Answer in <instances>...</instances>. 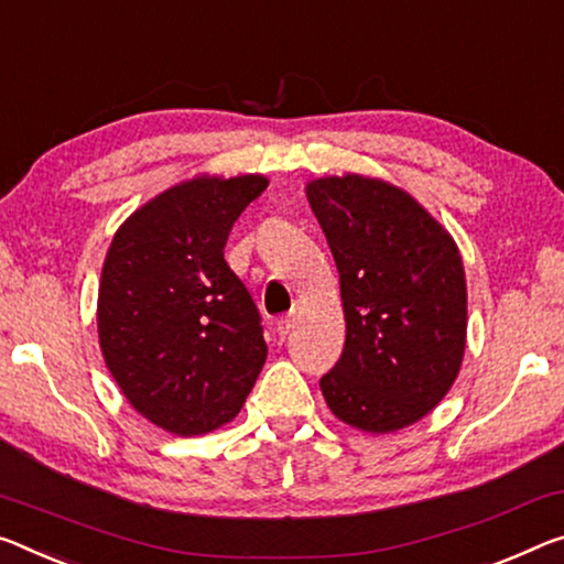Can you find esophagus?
Listing matches in <instances>:
<instances>
[{"mask_svg":"<svg viewBox=\"0 0 564 564\" xmlns=\"http://www.w3.org/2000/svg\"><path fill=\"white\" fill-rule=\"evenodd\" d=\"M293 321H296V318H293V314H285V316H281L279 321H275V330H279V336H281V338H285V336L291 334Z\"/></svg>","mask_w":564,"mask_h":564,"instance_id":"obj_1","label":"esophagus"}]
</instances>
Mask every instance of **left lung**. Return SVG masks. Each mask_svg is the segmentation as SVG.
I'll return each instance as SVG.
<instances>
[{
    "label": "left lung",
    "instance_id": "obj_1",
    "mask_svg": "<svg viewBox=\"0 0 564 564\" xmlns=\"http://www.w3.org/2000/svg\"><path fill=\"white\" fill-rule=\"evenodd\" d=\"M341 281L346 344L321 377L330 411L387 434L426 416L457 379L467 283L449 234L409 193L361 175L306 187Z\"/></svg>",
    "mask_w": 564,
    "mask_h": 564
}]
</instances>
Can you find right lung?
<instances>
[{"label":"right lung","instance_id":"right-lung-1","mask_svg":"<svg viewBox=\"0 0 564 564\" xmlns=\"http://www.w3.org/2000/svg\"><path fill=\"white\" fill-rule=\"evenodd\" d=\"M265 185L240 175L170 187L107 250L97 301L105 364L130 404L173 434L230 422L265 364L263 318L223 256Z\"/></svg>","mask_w":564,"mask_h":564}]
</instances>
